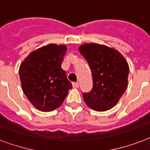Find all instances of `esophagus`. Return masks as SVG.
<instances>
[{"mask_svg":"<svg viewBox=\"0 0 150 150\" xmlns=\"http://www.w3.org/2000/svg\"><path fill=\"white\" fill-rule=\"evenodd\" d=\"M72 84H73V87L74 88H78L79 87V83L77 82H74Z\"/></svg>","mask_w":150,"mask_h":150,"instance_id":"esophagus-1","label":"esophagus"}]
</instances>
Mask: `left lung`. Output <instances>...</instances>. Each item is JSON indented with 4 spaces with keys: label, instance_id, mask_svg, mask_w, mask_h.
<instances>
[{
    "label": "left lung",
    "instance_id": "1",
    "mask_svg": "<svg viewBox=\"0 0 150 150\" xmlns=\"http://www.w3.org/2000/svg\"><path fill=\"white\" fill-rule=\"evenodd\" d=\"M79 51L89 64L93 78L92 90L83 94L84 102L94 111H108L126 90L129 64L118 50L107 45L86 43Z\"/></svg>",
    "mask_w": 150,
    "mask_h": 150
}]
</instances>
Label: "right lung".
Instances as JSON below:
<instances>
[{
    "label": "right lung",
    "instance_id": "add662e5",
    "mask_svg": "<svg viewBox=\"0 0 150 150\" xmlns=\"http://www.w3.org/2000/svg\"><path fill=\"white\" fill-rule=\"evenodd\" d=\"M67 48L49 44L26 57L19 67L21 87L32 105L42 111L60 106L72 88L61 64Z\"/></svg>",
    "mask_w": 150,
    "mask_h": 150
}]
</instances>
